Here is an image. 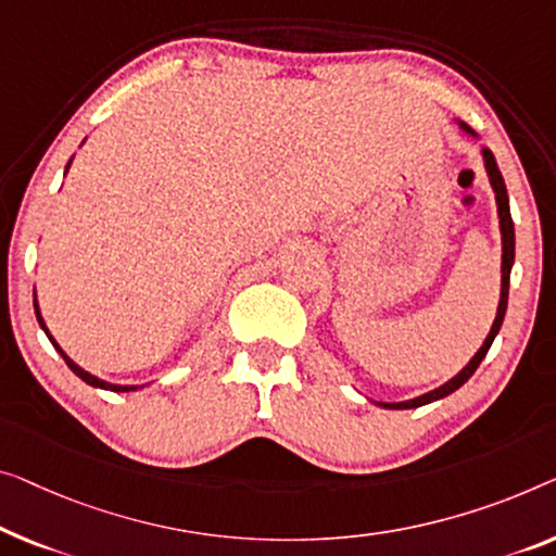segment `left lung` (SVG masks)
Returning <instances> with one entry per match:
<instances>
[{
  "instance_id": "left-lung-1",
  "label": "left lung",
  "mask_w": 556,
  "mask_h": 556,
  "mask_svg": "<svg viewBox=\"0 0 556 556\" xmlns=\"http://www.w3.org/2000/svg\"><path fill=\"white\" fill-rule=\"evenodd\" d=\"M462 129L467 131V135H475L467 124L462 122ZM482 156H484V167L486 174H490V181H492V189L496 194V212H500V229H502V296H500V306H496V317H494V325L490 329V334H486L484 344L479 346V352L471 357V362L464 367L457 377H452L450 382L442 384L439 389H432V392L417 396V400H407V402H377L379 407L384 409H414V407H421V404H429V402H437L442 400V396L457 392V389L467 382V379L475 375L479 364L486 357V352H490V346L494 342L496 331L502 329V321H504V312H507V300H509V275H511V264H515V222H511V212H509V197H507V187H504V179H502V172L496 167V160L490 149H482Z\"/></svg>"
}]
</instances>
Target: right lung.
<instances>
[{
    "label": "right lung",
    "mask_w": 556,
    "mask_h": 556,
    "mask_svg": "<svg viewBox=\"0 0 556 556\" xmlns=\"http://www.w3.org/2000/svg\"><path fill=\"white\" fill-rule=\"evenodd\" d=\"M70 164H72V160H70ZM70 164H66V169H70ZM35 314H37V321H39V327L47 331V337H49V342L54 344V350L62 354V359L66 362V367H70L74 375H77L79 379H85L87 384H92V387H99V389H110V392H135V389H139V387H122V384H110V382H104V379H97L94 375H89V371H85L81 367H77V364H74L70 357H66V354L62 352V346L54 342L52 339V334H49V329H47V325H45V319H41V314H39V306H37V300H35Z\"/></svg>",
    "instance_id": "obj_1"
}]
</instances>
